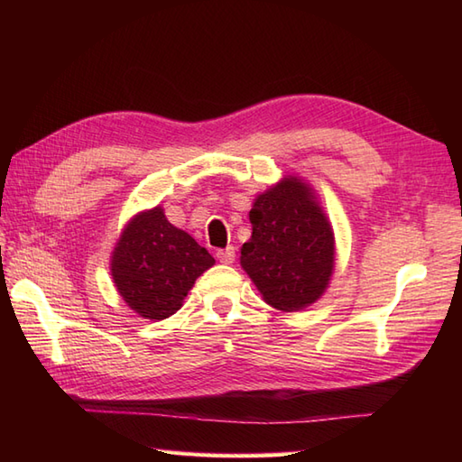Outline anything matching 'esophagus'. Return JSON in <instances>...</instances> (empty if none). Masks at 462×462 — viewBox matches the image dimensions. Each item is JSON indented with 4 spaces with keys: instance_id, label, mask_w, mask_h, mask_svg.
<instances>
[{
    "instance_id": "obj_1",
    "label": "esophagus",
    "mask_w": 462,
    "mask_h": 462,
    "mask_svg": "<svg viewBox=\"0 0 462 462\" xmlns=\"http://www.w3.org/2000/svg\"><path fill=\"white\" fill-rule=\"evenodd\" d=\"M216 258H218V262H222V263H232L234 260H236V250H234V246L218 250L216 252Z\"/></svg>"
}]
</instances>
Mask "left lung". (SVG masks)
I'll use <instances>...</instances> for the list:
<instances>
[{
    "mask_svg": "<svg viewBox=\"0 0 462 462\" xmlns=\"http://www.w3.org/2000/svg\"><path fill=\"white\" fill-rule=\"evenodd\" d=\"M252 238L240 263L270 303L298 311L316 301L333 270V232L306 184L282 180L260 194L250 210Z\"/></svg>",
    "mask_w": 462,
    "mask_h": 462,
    "instance_id": "1",
    "label": "left lung"
}]
</instances>
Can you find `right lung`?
Segmentation results:
<instances>
[{
  "instance_id": "right-lung-1",
  "label": "right lung",
  "mask_w": 462,
  "mask_h": 462,
  "mask_svg": "<svg viewBox=\"0 0 462 462\" xmlns=\"http://www.w3.org/2000/svg\"><path fill=\"white\" fill-rule=\"evenodd\" d=\"M212 263L208 250L156 206L126 226L113 252L111 273L131 310L146 319H164L180 310L196 278Z\"/></svg>"
}]
</instances>
